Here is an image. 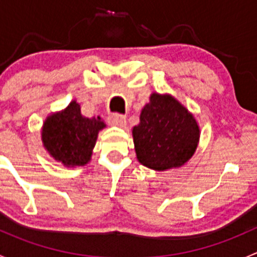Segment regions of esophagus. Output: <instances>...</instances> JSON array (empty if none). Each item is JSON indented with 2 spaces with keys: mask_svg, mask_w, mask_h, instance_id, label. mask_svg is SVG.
Here are the masks:
<instances>
[{
  "mask_svg": "<svg viewBox=\"0 0 257 257\" xmlns=\"http://www.w3.org/2000/svg\"><path fill=\"white\" fill-rule=\"evenodd\" d=\"M108 121H109L112 125H116V126H124L126 124V119L125 116L121 115V114H110L108 116Z\"/></svg>",
  "mask_w": 257,
  "mask_h": 257,
  "instance_id": "1",
  "label": "esophagus"
}]
</instances>
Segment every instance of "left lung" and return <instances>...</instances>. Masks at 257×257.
<instances>
[{
    "instance_id": "left-lung-1",
    "label": "left lung",
    "mask_w": 257,
    "mask_h": 257,
    "mask_svg": "<svg viewBox=\"0 0 257 257\" xmlns=\"http://www.w3.org/2000/svg\"><path fill=\"white\" fill-rule=\"evenodd\" d=\"M137 159L158 172L179 168L195 153L200 129L194 115L170 94L150 95L133 128Z\"/></svg>"
}]
</instances>
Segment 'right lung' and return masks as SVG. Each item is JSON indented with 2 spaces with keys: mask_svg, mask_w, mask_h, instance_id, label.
<instances>
[{
  "mask_svg": "<svg viewBox=\"0 0 257 257\" xmlns=\"http://www.w3.org/2000/svg\"><path fill=\"white\" fill-rule=\"evenodd\" d=\"M105 128L100 116L87 118L72 100L66 109L51 114L42 126V143L52 158L66 167H83L92 157L98 133Z\"/></svg>",
  "mask_w": 257,
  "mask_h": 257,
  "instance_id": "right-lung-1",
  "label": "right lung"
}]
</instances>
